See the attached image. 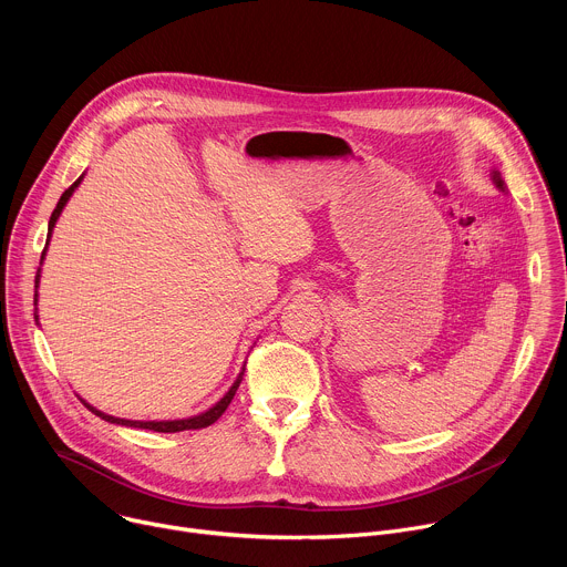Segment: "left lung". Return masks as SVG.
<instances>
[{"label":"left lung","mask_w":567,"mask_h":567,"mask_svg":"<svg viewBox=\"0 0 567 567\" xmlns=\"http://www.w3.org/2000/svg\"><path fill=\"white\" fill-rule=\"evenodd\" d=\"M492 179H494V184H496V188H498V190L507 193V186H505V182H503V177H501V173H498V171H492Z\"/></svg>","instance_id":"obj_1"}]
</instances>
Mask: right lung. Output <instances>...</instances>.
<instances>
[{"mask_svg":"<svg viewBox=\"0 0 567 567\" xmlns=\"http://www.w3.org/2000/svg\"><path fill=\"white\" fill-rule=\"evenodd\" d=\"M83 179H85V173L80 175L64 193H62V197H60V202H58V206H55V210L51 213V219H49V235H47V247H44V251H42V260H44V256H47V249H49V241H51V233H53V228H55V221H58V217L62 215V210H64V206H66V202L71 199V195L75 193V188L83 184ZM42 260H40V265H42ZM38 287H40V269H38V276H35V320H40L38 318ZM241 377H245V370H241L239 374H237V379L233 381V385L226 390V394L217 401V403H213V406L208 409V411H204V413H199V415H193V417H186V420H161V422H156V420H152V422H141V420H123V417H114V415H107V413H103V411H99V409H94L92 403H87L83 396H80V401L85 403V406L94 413V415H99L101 420H105V422H110V424H118V426H130V429H145V431H156V433H179V431H199V429H206V426H210V424H215L221 415H224V411L228 409V403L233 401V396H235V392H237V388H239V383H241Z\"/></svg>","mask_w":567,"mask_h":567,"instance_id":"right-lung-1","label":"right lung"}]
</instances>
